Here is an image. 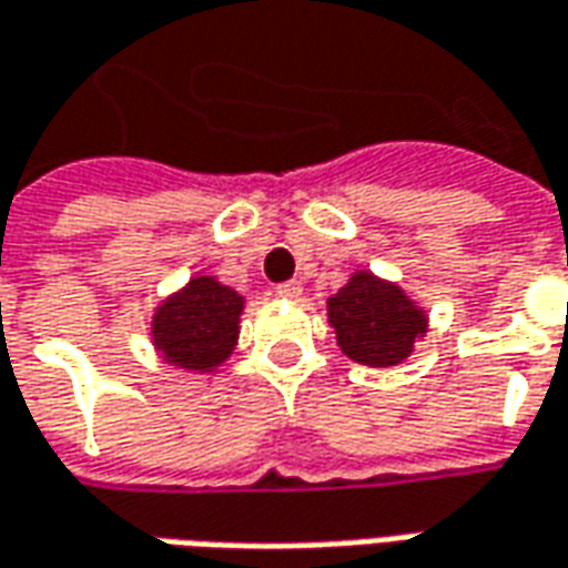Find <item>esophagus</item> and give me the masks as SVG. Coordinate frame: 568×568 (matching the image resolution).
Segmentation results:
<instances>
[{"label": "esophagus", "instance_id": "esophagus-1", "mask_svg": "<svg viewBox=\"0 0 568 568\" xmlns=\"http://www.w3.org/2000/svg\"><path fill=\"white\" fill-rule=\"evenodd\" d=\"M301 292H304V285L297 283V280H288V283L276 285V295L280 297H301Z\"/></svg>", "mask_w": 568, "mask_h": 568}]
</instances>
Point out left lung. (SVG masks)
<instances>
[{
	"instance_id": "obj_1",
	"label": "left lung",
	"mask_w": 568,
	"mask_h": 568,
	"mask_svg": "<svg viewBox=\"0 0 568 568\" xmlns=\"http://www.w3.org/2000/svg\"><path fill=\"white\" fill-rule=\"evenodd\" d=\"M328 323L335 325L341 351L375 368L403 363L415 338L427 332L424 311L403 295V288L366 271L328 297Z\"/></svg>"
}]
</instances>
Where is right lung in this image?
Returning a JSON list of instances; mask_svg holds the SVG:
<instances>
[{
    "label": "right lung",
    "instance_id": "add662e5",
    "mask_svg": "<svg viewBox=\"0 0 568 568\" xmlns=\"http://www.w3.org/2000/svg\"><path fill=\"white\" fill-rule=\"evenodd\" d=\"M243 297L212 276L190 280L153 316V341L162 356L190 372H209L233 353Z\"/></svg>",
    "mask_w": 568,
    "mask_h": 568
}]
</instances>
